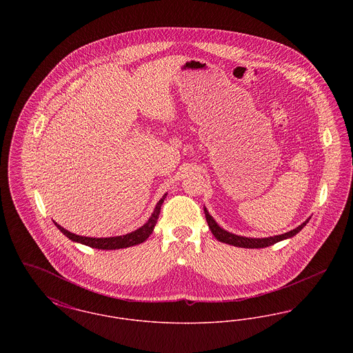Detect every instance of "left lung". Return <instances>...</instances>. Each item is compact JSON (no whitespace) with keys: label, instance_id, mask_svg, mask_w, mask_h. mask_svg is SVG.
Returning <instances> with one entry per match:
<instances>
[{"label":"left lung","instance_id":"1","mask_svg":"<svg viewBox=\"0 0 353 353\" xmlns=\"http://www.w3.org/2000/svg\"><path fill=\"white\" fill-rule=\"evenodd\" d=\"M203 212H205V219L208 221L209 229L212 230V233L219 239V242L233 245L236 248H246V249H262V248L271 246V245H274L279 241L291 238V236L298 234L310 221V219H305L302 225H299L298 228H295L291 232H287L285 234L274 235V236H268V238H249V236L233 234V233H229V232L223 230L222 228H219V223L214 221V219L209 214L206 208H203Z\"/></svg>","mask_w":353,"mask_h":353}]
</instances>
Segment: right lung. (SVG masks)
Listing matches in <instances>:
<instances>
[{"mask_svg":"<svg viewBox=\"0 0 353 353\" xmlns=\"http://www.w3.org/2000/svg\"><path fill=\"white\" fill-rule=\"evenodd\" d=\"M167 197V193L161 197V200L157 202L153 213H152L150 219L141 226L137 230H134L132 233H128V234L118 235V236H107V238H92V236H83V235H77L71 232L66 230L65 228H62L61 225H58L55 221H52L55 223V226L63 233V234L68 236V239H71L72 242H78V243H82L85 246H90L92 249H99V250H117V249H125V248H131L134 245H139V243H143L150 235L152 234L153 229H154V225L157 222L159 219V214H160V209H161V205Z\"/></svg>","mask_w":353,"mask_h":353,"instance_id":"right-lung-1","label":"right lung"}]
</instances>
